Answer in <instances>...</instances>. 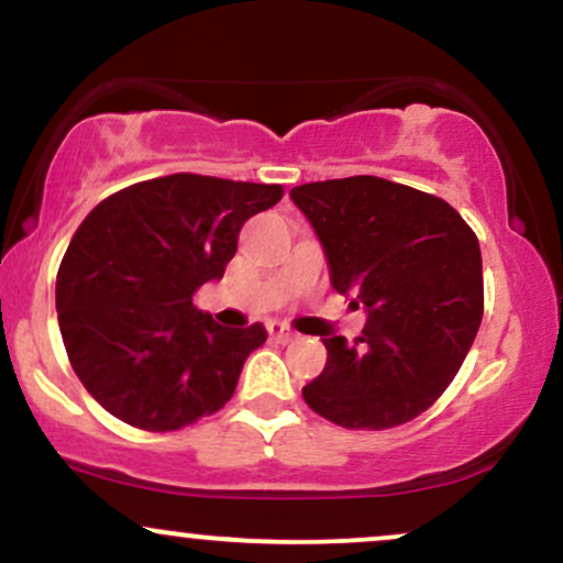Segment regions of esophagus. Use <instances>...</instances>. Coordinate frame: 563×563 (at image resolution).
<instances>
[{
  "mask_svg": "<svg viewBox=\"0 0 563 563\" xmlns=\"http://www.w3.org/2000/svg\"><path fill=\"white\" fill-rule=\"evenodd\" d=\"M267 331H269V335H273L275 341H280V344H288V341L296 339V333L290 331L288 325H283L280 320H269L267 322Z\"/></svg>",
  "mask_w": 563,
  "mask_h": 563,
  "instance_id": "1",
  "label": "esophagus"
}]
</instances>
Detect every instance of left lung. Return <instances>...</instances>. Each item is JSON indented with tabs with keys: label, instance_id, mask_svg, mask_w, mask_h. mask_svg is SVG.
Returning <instances> with one entry per match:
<instances>
[{
	"label": "left lung",
	"instance_id": "1",
	"mask_svg": "<svg viewBox=\"0 0 563 563\" xmlns=\"http://www.w3.org/2000/svg\"><path fill=\"white\" fill-rule=\"evenodd\" d=\"M325 251L331 286L363 307L354 344L325 335L328 363L303 402L344 429L412 421L461 371L484 312L482 251L442 198L380 177L290 190Z\"/></svg>",
	"mask_w": 563,
	"mask_h": 563
}]
</instances>
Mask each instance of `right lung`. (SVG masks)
Returning <instances> with one entry per match:
<instances>
[{
  "label": "right lung",
  "instance_id": "right-lung-1",
  "mask_svg": "<svg viewBox=\"0 0 563 563\" xmlns=\"http://www.w3.org/2000/svg\"><path fill=\"white\" fill-rule=\"evenodd\" d=\"M280 185L169 174L113 192L76 230L55 303L76 376L111 416L177 431L232 397L262 322L222 328L192 294L222 280L245 219Z\"/></svg>",
  "mask_w": 563,
  "mask_h": 563
}]
</instances>
